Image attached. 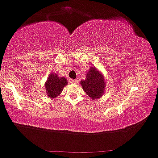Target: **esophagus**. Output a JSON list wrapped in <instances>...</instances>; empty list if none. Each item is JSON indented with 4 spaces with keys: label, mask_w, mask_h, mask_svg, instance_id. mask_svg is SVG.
Here are the masks:
<instances>
[{
    "label": "esophagus",
    "mask_w": 158,
    "mask_h": 158,
    "mask_svg": "<svg viewBox=\"0 0 158 158\" xmlns=\"http://www.w3.org/2000/svg\"><path fill=\"white\" fill-rule=\"evenodd\" d=\"M72 83H73V84H77L78 83V80L75 79V80H72Z\"/></svg>",
    "instance_id": "1"
}]
</instances>
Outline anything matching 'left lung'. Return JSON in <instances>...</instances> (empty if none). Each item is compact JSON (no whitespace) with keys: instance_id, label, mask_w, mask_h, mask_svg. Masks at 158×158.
Returning <instances> with one entry per match:
<instances>
[{"instance_id":"obj_1","label":"left lung","mask_w":158,"mask_h":158,"mask_svg":"<svg viewBox=\"0 0 158 158\" xmlns=\"http://www.w3.org/2000/svg\"><path fill=\"white\" fill-rule=\"evenodd\" d=\"M83 89L91 99H98L103 96L106 88L104 76L95 67L89 68L86 79L81 81Z\"/></svg>"}]
</instances>
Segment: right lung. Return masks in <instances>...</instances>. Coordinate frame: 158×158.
<instances>
[{
  "label": "right lung",
  "mask_w": 158,
  "mask_h": 158,
  "mask_svg": "<svg viewBox=\"0 0 158 158\" xmlns=\"http://www.w3.org/2000/svg\"><path fill=\"white\" fill-rule=\"evenodd\" d=\"M67 84L68 81L65 77H59L58 74L55 73L50 74L45 83L47 97H50L51 99L57 97L62 93L64 86H65Z\"/></svg>",
  "instance_id": "add662e5"
}]
</instances>
